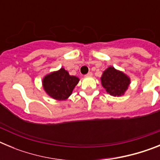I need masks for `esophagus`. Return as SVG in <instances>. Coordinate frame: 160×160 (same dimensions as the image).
Wrapping results in <instances>:
<instances>
[{
	"label": "esophagus",
	"mask_w": 160,
	"mask_h": 160,
	"mask_svg": "<svg viewBox=\"0 0 160 160\" xmlns=\"http://www.w3.org/2000/svg\"><path fill=\"white\" fill-rule=\"evenodd\" d=\"M86 77H92V73H91V72H89L87 74H86Z\"/></svg>",
	"instance_id": "obj_1"
}]
</instances>
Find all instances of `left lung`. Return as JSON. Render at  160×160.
<instances>
[{
  "mask_svg": "<svg viewBox=\"0 0 160 160\" xmlns=\"http://www.w3.org/2000/svg\"><path fill=\"white\" fill-rule=\"evenodd\" d=\"M100 79L103 88L114 97L123 95L131 84L129 76L113 66H109L104 70Z\"/></svg>",
  "mask_w": 160,
  "mask_h": 160,
  "instance_id": "8db88e82",
  "label": "left lung"
}]
</instances>
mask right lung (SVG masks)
<instances>
[{
  "label": "right lung",
  "instance_id": "obj_1",
  "mask_svg": "<svg viewBox=\"0 0 160 160\" xmlns=\"http://www.w3.org/2000/svg\"><path fill=\"white\" fill-rule=\"evenodd\" d=\"M78 82V78L70 75L69 72L62 67L43 78L42 87L50 98L58 101H64L71 95Z\"/></svg>",
  "mask_w": 160,
  "mask_h": 160
}]
</instances>
